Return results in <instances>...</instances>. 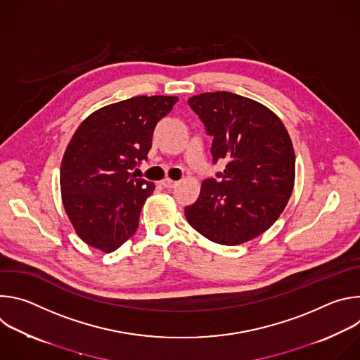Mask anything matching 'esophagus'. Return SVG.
Listing matches in <instances>:
<instances>
[{"mask_svg":"<svg viewBox=\"0 0 360 360\" xmlns=\"http://www.w3.org/2000/svg\"><path fill=\"white\" fill-rule=\"evenodd\" d=\"M161 185L164 186V188H175L176 185H178V182L176 181H172V179H169V178H167V179H164V181H161Z\"/></svg>","mask_w":360,"mask_h":360,"instance_id":"1","label":"esophagus"}]
</instances>
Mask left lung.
<instances>
[{"label":"left lung","mask_w":360,"mask_h":360,"mask_svg":"<svg viewBox=\"0 0 360 360\" xmlns=\"http://www.w3.org/2000/svg\"><path fill=\"white\" fill-rule=\"evenodd\" d=\"M188 105L211 135L212 162H226L202 182L185 208L189 225L221 245H239L269 229L293 191L295 150L282 121L265 105L226 91L205 92Z\"/></svg>","instance_id":"obj_1"}]
</instances>
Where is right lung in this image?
Returning a JSON list of instances; mask_svg holds the SVG:
<instances>
[{
	"mask_svg": "<svg viewBox=\"0 0 360 360\" xmlns=\"http://www.w3.org/2000/svg\"><path fill=\"white\" fill-rule=\"evenodd\" d=\"M176 96H134L91 114L64 153L60 184L65 212L78 236L114 252L136 231L153 185L131 171L146 161L152 135Z\"/></svg>",
	"mask_w": 360,
	"mask_h": 360,
	"instance_id": "obj_1",
	"label": "right lung"
}]
</instances>
